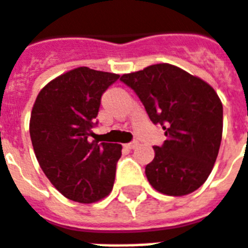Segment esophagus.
I'll return each mask as SVG.
<instances>
[{
	"mask_svg": "<svg viewBox=\"0 0 248 248\" xmlns=\"http://www.w3.org/2000/svg\"><path fill=\"white\" fill-rule=\"evenodd\" d=\"M125 146L128 149H136L137 146H139V142H137V141H133V142H129V144H126Z\"/></svg>",
	"mask_w": 248,
	"mask_h": 248,
	"instance_id": "esophagus-1",
	"label": "esophagus"
}]
</instances>
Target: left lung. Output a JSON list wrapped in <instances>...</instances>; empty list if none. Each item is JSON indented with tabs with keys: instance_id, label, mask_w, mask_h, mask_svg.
Returning a JSON list of instances; mask_svg holds the SVG:
<instances>
[{
	"instance_id": "obj_1",
	"label": "left lung",
	"mask_w": 248,
	"mask_h": 248,
	"mask_svg": "<svg viewBox=\"0 0 248 248\" xmlns=\"http://www.w3.org/2000/svg\"><path fill=\"white\" fill-rule=\"evenodd\" d=\"M150 120L161 124L167 139L154 146L145 167L149 183L169 196L192 193L213 170L222 139V103L202 78L171 64H155L123 74Z\"/></svg>"
}]
</instances>
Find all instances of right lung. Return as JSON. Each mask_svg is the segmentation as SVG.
I'll return each instance as SVG.
<instances>
[{
    "instance_id": "obj_1",
    "label": "right lung",
    "mask_w": 248,
    "mask_h": 248,
    "mask_svg": "<svg viewBox=\"0 0 248 248\" xmlns=\"http://www.w3.org/2000/svg\"><path fill=\"white\" fill-rule=\"evenodd\" d=\"M119 74L79 66L43 87L30 136L43 172L69 200L90 204L112 191L122 145L89 141L104 91Z\"/></svg>"
}]
</instances>
